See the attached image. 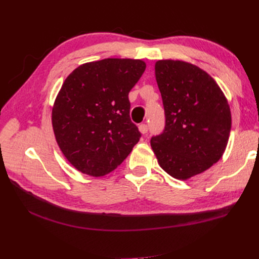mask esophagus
<instances>
[{
    "label": "esophagus",
    "mask_w": 259,
    "mask_h": 259,
    "mask_svg": "<svg viewBox=\"0 0 259 259\" xmlns=\"http://www.w3.org/2000/svg\"><path fill=\"white\" fill-rule=\"evenodd\" d=\"M138 128H139V132L142 133V134H146V133L148 132V125L147 124H140Z\"/></svg>",
    "instance_id": "34e87169"
}]
</instances>
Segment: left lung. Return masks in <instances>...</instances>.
Returning a JSON list of instances; mask_svg holds the SVG:
<instances>
[{"label":"left lung","instance_id":"8db88e82","mask_svg":"<svg viewBox=\"0 0 259 259\" xmlns=\"http://www.w3.org/2000/svg\"><path fill=\"white\" fill-rule=\"evenodd\" d=\"M165 127L151 138L160 166L176 179L203 173L222 158L231 130L224 93L204 70L182 60L155 62Z\"/></svg>","mask_w":259,"mask_h":259}]
</instances>
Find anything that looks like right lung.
Returning a JSON list of instances; mask_svg holds the SVG:
<instances>
[{"label":"right lung","mask_w":259,"mask_h":259,"mask_svg":"<svg viewBox=\"0 0 259 259\" xmlns=\"http://www.w3.org/2000/svg\"><path fill=\"white\" fill-rule=\"evenodd\" d=\"M145 69L139 59L107 58L81 65L65 80L52 123L61 152L77 170L95 177L110 173L139 142L128 93Z\"/></svg>","instance_id":"add662e5"}]
</instances>
